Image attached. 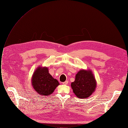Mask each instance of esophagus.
I'll return each instance as SVG.
<instances>
[{
	"label": "esophagus",
	"mask_w": 128,
	"mask_h": 128,
	"mask_svg": "<svg viewBox=\"0 0 128 128\" xmlns=\"http://www.w3.org/2000/svg\"><path fill=\"white\" fill-rule=\"evenodd\" d=\"M68 81H65L64 82H63V84H64V85H67V84H68Z\"/></svg>",
	"instance_id": "esophagus-1"
}]
</instances>
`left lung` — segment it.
<instances>
[{"label":"left lung","mask_w":128,"mask_h":128,"mask_svg":"<svg viewBox=\"0 0 128 128\" xmlns=\"http://www.w3.org/2000/svg\"><path fill=\"white\" fill-rule=\"evenodd\" d=\"M74 93L80 98H86L95 91L96 82L91 70H81L71 83Z\"/></svg>","instance_id":"1"}]
</instances>
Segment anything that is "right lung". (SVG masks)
<instances>
[{"label": "right lung", "instance_id": "obj_1", "mask_svg": "<svg viewBox=\"0 0 128 128\" xmlns=\"http://www.w3.org/2000/svg\"><path fill=\"white\" fill-rule=\"evenodd\" d=\"M32 84L40 95L47 96L53 93L60 83L49 73L48 68L39 66L33 73Z\"/></svg>", "mask_w": 128, "mask_h": 128}]
</instances>
